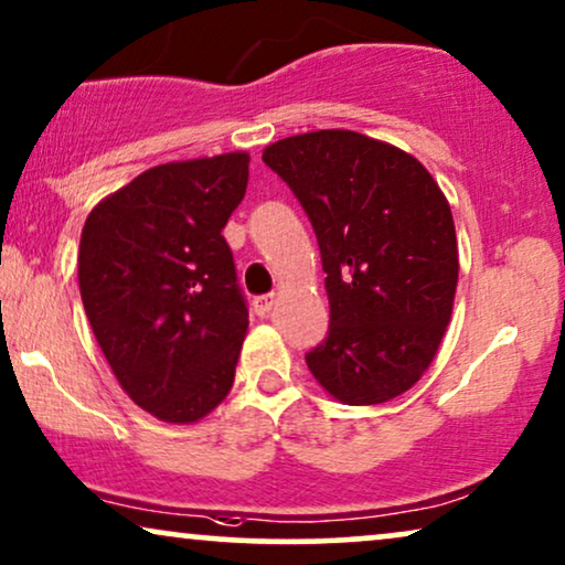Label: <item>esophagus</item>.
<instances>
[{"label": "esophagus", "mask_w": 565, "mask_h": 565, "mask_svg": "<svg viewBox=\"0 0 565 565\" xmlns=\"http://www.w3.org/2000/svg\"><path fill=\"white\" fill-rule=\"evenodd\" d=\"M274 305H276V297L274 295H260V297L253 299V310L258 312L260 318H268V312L274 310Z\"/></svg>", "instance_id": "1"}]
</instances>
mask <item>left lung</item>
<instances>
[{
	"label": "left lung",
	"instance_id": "1",
	"mask_svg": "<svg viewBox=\"0 0 565 565\" xmlns=\"http://www.w3.org/2000/svg\"><path fill=\"white\" fill-rule=\"evenodd\" d=\"M318 235L328 338L312 377L345 405L403 395L428 370L452 318L457 235L447 195L416 157L387 141L322 129L263 149Z\"/></svg>",
	"mask_w": 565,
	"mask_h": 565
}]
</instances>
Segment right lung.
Here are the masks:
<instances>
[{"label":"right lung","mask_w":565,"mask_h":565,"mask_svg":"<svg viewBox=\"0 0 565 565\" xmlns=\"http://www.w3.org/2000/svg\"><path fill=\"white\" fill-rule=\"evenodd\" d=\"M247 152L157 164L105 195L79 239V291L118 385L168 424H195L235 382L247 307L222 230Z\"/></svg>","instance_id":"1"}]
</instances>
